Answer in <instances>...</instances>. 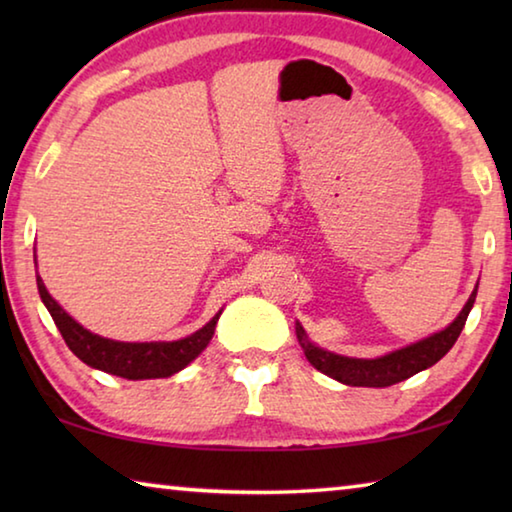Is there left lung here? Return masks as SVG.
Returning <instances> with one entry per match:
<instances>
[{"label":"left lung","mask_w":512,"mask_h":512,"mask_svg":"<svg viewBox=\"0 0 512 512\" xmlns=\"http://www.w3.org/2000/svg\"><path fill=\"white\" fill-rule=\"evenodd\" d=\"M476 289H479V282H476L472 296L467 298L461 314H458L445 329H440V332L431 334L418 343L406 345V348L388 352L384 357L357 359V357H343V354L318 348V345L309 339L305 327L300 323H296V336L307 361L316 370L323 372V375L341 381L345 386L386 388V386L397 384V381H404L413 375H418L420 370L431 368L433 363H438L449 350H452V345L463 332L465 320L470 316V309L474 307Z\"/></svg>","instance_id":"left-lung-1"}]
</instances>
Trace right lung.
<instances>
[{
  "mask_svg": "<svg viewBox=\"0 0 512 512\" xmlns=\"http://www.w3.org/2000/svg\"><path fill=\"white\" fill-rule=\"evenodd\" d=\"M38 266V262H36ZM38 293L42 302H45L47 311L54 318L58 332L63 334L67 348L72 350L83 363L90 368H97L108 375H117L124 379H160L171 377L187 368L198 354H201L207 343L212 341L216 323H219V314H214L210 323H205L194 334L185 336L178 341H151V343H126V341H112L103 339V336L90 332L81 323L67 314V311L58 305V302L49 296V291L42 282V277L36 271Z\"/></svg>",
  "mask_w": 512,
  "mask_h": 512,
  "instance_id": "obj_1",
  "label": "right lung"
}]
</instances>
